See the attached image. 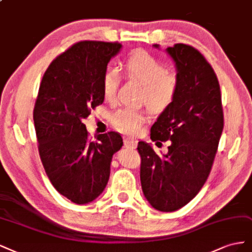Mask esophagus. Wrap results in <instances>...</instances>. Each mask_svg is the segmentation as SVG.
Masks as SVG:
<instances>
[{"instance_id": "obj_1", "label": "esophagus", "mask_w": 252, "mask_h": 252, "mask_svg": "<svg viewBox=\"0 0 252 252\" xmlns=\"http://www.w3.org/2000/svg\"><path fill=\"white\" fill-rule=\"evenodd\" d=\"M125 147L129 149H136L137 147V140L132 137H126L125 139Z\"/></svg>"}]
</instances>
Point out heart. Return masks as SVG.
Segmentation results:
<instances>
[{
  "label": "heart",
  "instance_id": "b5f03b06",
  "mask_svg": "<svg viewBox=\"0 0 252 252\" xmlns=\"http://www.w3.org/2000/svg\"><path fill=\"white\" fill-rule=\"evenodd\" d=\"M125 74L143 87L142 100L148 107L159 112L173 101L177 92V78L166 73V68L154 56L142 51L133 53L125 63ZM120 77L117 70L108 69L101 78L102 95L105 100L115 98ZM145 116L142 111L121 109L112 117L113 125L119 131L133 134L140 128Z\"/></svg>",
  "mask_w": 252,
  "mask_h": 252
}]
</instances>
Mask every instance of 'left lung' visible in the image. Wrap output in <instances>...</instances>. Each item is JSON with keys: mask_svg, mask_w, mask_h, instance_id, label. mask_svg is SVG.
<instances>
[{"mask_svg": "<svg viewBox=\"0 0 252 252\" xmlns=\"http://www.w3.org/2000/svg\"><path fill=\"white\" fill-rule=\"evenodd\" d=\"M153 47L160 49L155 44ZM175 63L177 92L151 128L153 141L170 140L159 156L138 142L140 181L145 199L160 212H175L197 196L207 180L224 126L220 85L197 49L175 44L165 49Z\"/></svg>", "mask_w": 252, "mask_h": 252, "instance_id": "left-lung-1", "label": "left lung"}]
</instances>
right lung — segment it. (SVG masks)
I'll return each instance as SVG.
<instances>
[{"label":"right lung","mask_w":252,"mask_h":252,"mask_svg":"<svg viewBox=\"0 0 252 252\" xmlns=\"http://www.w3.org/2000/svg\"><path fill=\"white\" fill-rule=\"evenodd\" d=\"M121 48L119 43H76L50 63L39 86L33 120L40 160L54 189L79 205L104 190L113 155L124 144L116 132L91 140L83 124L103 102L101 78Z\"/></svg>","instance_id":"add662e5"}]
</instances>
